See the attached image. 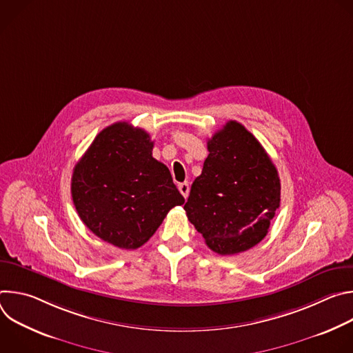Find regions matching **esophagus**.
<instances>
[{
  "label": "esophagus",
  "instance_id": "1",
  "mask_svg": "<svg viewBox=\"0 0 353 353\" xmlns=\"http://www.w3.org/2000/svg\"><path fill=\"white\" fill-rule=\"evenodd\" d=\"M179 191L183 194L184 198H187V196H188V192H190V184H188L187 181L180 183V184H179Z\"/></svg>",
  "mask_w": 353,
  "mask_h": 353
}]
</instances>
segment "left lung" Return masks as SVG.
<instances>
[{"instance_id":"8db88e82","label":"left lung","mask_w":353,"mask_h":353,"mask_svg":"<svg viewBox=\"0 0 353 353\" xmlns=\"http://www.w3.org/2000/svg\"><path fill=\"white\" fill-rule=\"evenodd\" d=\"M208 152L184 210L212 251L237 254L267 236L281 203V180L265 149L237 121L208 139Z\"/></svg>"}]
</instances>
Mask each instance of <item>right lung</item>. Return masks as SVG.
Wrapping results in <instances>:
<instances>
[{"label":"right lung","instance_id":"obj_1","mask_svg":"<svg viewBox=\"0 0 353 353\" xmlns=\"http://www.w3.org/2000/svg\"><path fill=\"white\" fill-rule=\"evenodd\" d=\"M152 148L145 130L116 123L96 135L74 168L71 194L81 221L123 250L145 244L168 212L184 204Z\"/></svg>","mask_w":353,"mask_h":353}]
</instances>
